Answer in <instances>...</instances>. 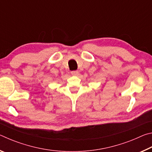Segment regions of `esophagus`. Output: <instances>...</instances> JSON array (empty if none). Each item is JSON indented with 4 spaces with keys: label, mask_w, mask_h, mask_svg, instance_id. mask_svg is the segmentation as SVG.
Here are the masks:
<instances>
[{
    "label": "esophagus",
    "mask_w": 152,
    "mask_h": 152,
    "mask_svg": "<svg viewBox=\"0 0 152 152\" xmlns=\"http://www.w3.org/2000/svg\"><path fill=\"white\" fill-rule=\"evenodd\" d=\"M78 70H74V71H72L71 72V74H72L73 76H77L78 75Z\"/></svg>",
    "instance_id": "1"
}]
</instances>
